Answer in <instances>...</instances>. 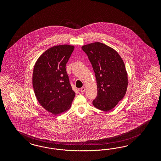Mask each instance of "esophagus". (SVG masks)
Wrapping results in <instances>:
<instances>
[{"mask_svg": "<svg viewBox=\"0 0 161 161\" xmlns=\"http://www.w3.org/2000/svg\"><path fill=\"white\" fill-rule=\"evenodd\" d=\"M80 91H81V93H84V92H85V91H86V88L84 87L81 88Z\"/></svg>", "mask_w": 161, "mask_h": 161, "instance_id": "34e87169", "label": "esophagus"}]
</instances>
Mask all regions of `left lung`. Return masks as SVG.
Here are the masks:
<instances>
[{"label": "left lung", "mask_w": 161, "mask_h": 161, "mask_svg": "<svg viewBox=\"0 0 161 161\" xmlns=\"http://www.w3.org/2000/svg\"><path fill=\"white\" fill-rule=\"evenodd\" d=\"M95 73L97 96L93 106L102 111H110L126 93L128 81L125 65L114 49L101 42L83 45Z\"/></svg>", "instance_id": "left-lung-1"}]
</instances>
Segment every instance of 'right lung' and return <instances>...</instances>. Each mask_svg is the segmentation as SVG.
<instances>
[{
    "mask_svg": "<svg viewBox=\"0 0 161 161\" xmlns=\"http://www.w3.org/2000/svg\"><path fill=\"white\" fill-rule=\"evenodd\" d=\"M74 49L69 45L54 46L35 64L32 84L35 96L45 110L56 115L69 108L75 95L65 68Z\"/></svg>",
    "mask_w": 161,
    "mask_h": 161,
    "instance_id": "add662e5",
    "label": "right lung"
}]
</instances>
